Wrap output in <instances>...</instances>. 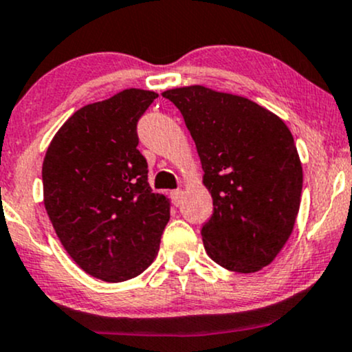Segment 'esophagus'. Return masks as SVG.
Listing matches in <instances>:
<instances>
[{
	"label": "esophagus",
	"mask_w": 352,
	"mask_h": 352,
	"mask_svg": "<svg viewBox=\"0 0 352 352\" xmlns=\"http://www.w3.org/2000/svg\"><path fill=\"white\" fill-rule=\"evenodd\" d=\"M171 197H173V203H175V206H179L181 199H183V191H181V189H176V191L171 192Z\"/></svg>",
	"instance_id": "1"
}]
</instances>
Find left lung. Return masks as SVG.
Listing matches in <instances>:
<instances>
[{"label":"left lung","mask_w":352,"mask_h":352,"mask_svg":"<svg viewBox=\"0 0 352 352\" xmlns=\"http://www.w3.org/2000/svg\"><path fill=\"white\" fill-rule=\"evenodd\" d=\"M196 143L212 216L204 250L229 271L256 272L274 261L293 232L302 166L284 121L258 102L204 86L164 91Z\"/></svg>","instance_id":"obj_1"}]
</instances>
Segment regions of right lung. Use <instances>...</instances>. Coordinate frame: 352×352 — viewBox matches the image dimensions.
<instances>
[{
	"label": "right lung",
	"mask_w": 352,
	"mask_h": 352,
	"mask_svg": "<svg viewBox=\"0 0 352 352\" xmlns=\"http://www.w3.org/2000/svg\"><path fill=\"white\" fill-rule=\"evenodd\" d=\"M156 98L129 88L82 106L43 161L45 208L63 248L106 283L136 278L155 261L169 221V199L153 192L138 149V120Z\"/></svg>",
	"instance_id": "add662e5"
}]
</instances>
